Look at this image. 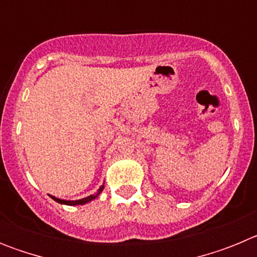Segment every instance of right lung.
<instances>
[{"instance_id":"1","label":"right lung","mask_w":257,"mask_h":257,"mask_svg":"<svg viewBox=\"0 0 257 257\" xmlns=\"http://www.w3.org/2000/svg\"><path fill=\"white\" fill-rule=\"evenodd\" d=\"M104 189V185H101L100 188H99V190H97L96 194H91V196L86 197V198H82V199H77V201H65V199H60V198H56V197L54 196H50L52 199L55 202H58V203H61V205H68V206H77V205H85V203H88V202H91L92 199L96 198L99 194H100L101 192H103Z\"/></svg>"}]
</instances>
